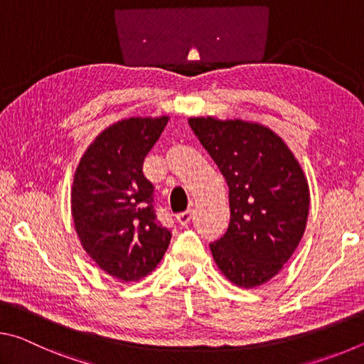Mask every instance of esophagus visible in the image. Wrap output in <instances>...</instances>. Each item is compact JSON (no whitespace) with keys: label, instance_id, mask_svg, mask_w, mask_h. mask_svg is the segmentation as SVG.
<instances>
[{"label":"esophagus","instance_id":"esophagus-1","mask_svg":"<svg viewBox=\"0 0 364 364\" xmlns=\"http://www.w3.org/2000/svg\"><path fill=\"white\" fill-rule=\"evenodd\" d=\"M193 210H186V212H181V213H178L176 215V220H178V223H180L181 226H184V225H188L189 221H191V218H193Z\"/></svg>","mask_w":364,"mask_h":364}]
</instances>
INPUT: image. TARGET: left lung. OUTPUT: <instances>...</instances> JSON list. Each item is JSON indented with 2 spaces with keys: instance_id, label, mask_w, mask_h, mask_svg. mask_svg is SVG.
Returning <instances> with one entry per match:
<instances>
[{
  "instance_id": "left-lung-1",
  "label": "left lung",
  "mask_w": 364,
  "mask_h": 364,
  "mask_svg": "<svg viewBox=\"0 0 364 364\" xmlns=\"http://www.w3.org/2000/svg\"><path fill=\"white\" fill-rule=\"evenodd\" d=\"M191 128L230 188V226L210 244L234 286L254 289L279 273L305 232L310 188L278 133L257 122L189 117Z\"/></svg>"
}]
</instances>
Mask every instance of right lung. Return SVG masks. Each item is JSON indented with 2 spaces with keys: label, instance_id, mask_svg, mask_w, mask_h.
Returning a JSON list of instances; mask_svg holds the SVG:
<instances>
[{
  "label": "right lung",
  "instance_id": "right-lung-1",
  "mask_svg": "<svg viewBox=\"0 0 364 364\" xmlns=\"http://www.w3.org/2000/svg\"><path fill=\"white\" fill-rule=\"evenodd\" d=\"M170 117H130L93 139L73 173L70 210L80 244L104 273L122 282L156 269L171 234L152 207L143 162Z\"/></svg>",
  "mask_w": 364,
  "mask_h": 364
}]
</instances>
